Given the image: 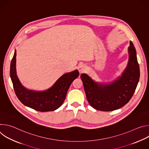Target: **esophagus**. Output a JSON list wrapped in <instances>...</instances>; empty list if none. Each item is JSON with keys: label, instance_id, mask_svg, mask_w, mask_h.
Masks as SVG:
<instances>
[{"label": "esophagus", "instance_id": "obj_1", "mask_svg": "<svg viewBox=\"0 0 149 149\" xmlns=\"http://www.w3.org/2000/svg\"><path fill=\"white\" fill-rule=\"evenodd\" d=\"M78 71L80 74L84 73V72L86 71V67L85 66L84 64H81L78 66Z\"/></svg>", "mask_w": 149, "mask_h": 149}]
</instances>
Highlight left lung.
Listing matches in <instances>:
<instances>
[{
	"instance_id": "left-lung-1",
	"label": "left lung",
	"mask_w": 149,
	"mask_h": 149,
	"mask_svg": "<svg viewBox=\"0 0 149 149\" xmlns=\"http://www.w3.org/2000/svg\"><path fill=\"white\" fill-rule=\"evenodd\" d=\"M128 64L121 76L109 84L93 81L87 74H82L84 90L89 104L95 110L110 111L120 109L132 98L140 78V68L136 51L132 41L128 48Z\"/></svg>"
}]
</instances>
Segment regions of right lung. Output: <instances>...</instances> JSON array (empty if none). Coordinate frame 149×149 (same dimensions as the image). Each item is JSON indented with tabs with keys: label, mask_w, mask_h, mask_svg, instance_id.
Returning <instances> with one entry per match:
<instances>
[{
	"label": "right lung",
	"mask_w": 149,
	"mask_h": 149,
	"mask_svg": "<svg viewBox=\"0 0 149 149\" xmlns=\"http://www.w3.org/2000/svg\"><path fill=\"white\" fill-rule=\"evenodd\" d=\"M16 51H15L10 68V75L15 94L25 105L40 112L54 111L62 105L73 81L79 75L77 70L62 75L50 88L43 91L30 90L19 80L16 69Z\"/></svg>",
	"instance_id": "1"
}]
</instances>
